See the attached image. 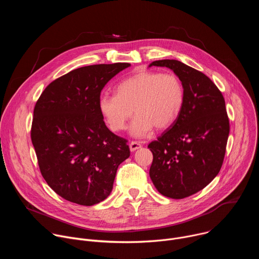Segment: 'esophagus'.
<instances>
[{"mask_svg":"<svg viewBox=\"0 0 259 259\" xmlns=\"http://www.w3.org/2000/svg\"><path fill=\"white\" fill-rule=\"evenodd\" d=\"M129 147H130V151H131V152H135L136 150L140 149V147H141V143L138 142V141H131L130 144H129Z\"/></svg>","mask_w":259,"mask_h":259,"instance_id":"esophagus-1","label":"esophagus"}]
</instances>
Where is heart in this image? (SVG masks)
<instances>
[{
  "label": "heart",
  "instance_id": "b5f03b06",
  "mask_svg": "<svg viewBox=\"0 0 259 259\" xmlns=\"http://www.w3.org/2000/svg\"><path fill=\"white\" fill-rule=\"evenodd\" d=\"M117 94H102L98 107L112 131L125 129L133 110L136 117L131 126L132 136L141 138L154 127L163 130L171 126L184 103V88L175 73L142 70L123 80Z\"/></svg>",
  "mask_w": 259,
  "mask_h": 259
}]
</instances>
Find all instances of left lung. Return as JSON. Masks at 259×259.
I'll return each instance as SVG.
<instances>
[{
	"instance_id": "1",
	"label": "left lung",
	"mask_w": 259,
	"mask_h": 259,
	"mask_svg": "<svg viewBox=\"0 0 259 259\" xmlns=\"http://www.w3.org/2000/svg\"><path fill=\"white\" fill-rule=\"evenodd\" d=\"M153 65L174 71L183 84L184 103L176 121L149 144L150 176L160 194L183 199L207 187L223 166L230 133L226 102L203 72L174 59Z\"/></svg>"
}]
</instances>
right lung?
<instances>
[{
  "label": "right lung",
  "mask_w": 259,
  "mask_h": 259,
  "mask_svg": "<svg viewBox=\"0 0 259 259\" xmlns=\"http://www.w3.org/2000/svg\"><path fill=\"white\" fill-rule=\"evenodd\" d=\"M130 63L95 64L50 83L33 109L31 142L48 186L63 199L95 205L112 193L127 140L110 131L98 107L106 83Z\"/></svg>",
  "instance_id": "1"
}]
</instances>
